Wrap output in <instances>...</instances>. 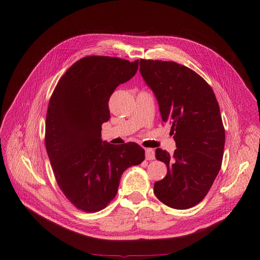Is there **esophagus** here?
<instances>
[{"label": "esophagus", "instance_id": "1", "mask_svg": "<svg viewBox=\"0 0 260 260\" xmlns=\"http://www.w3.org/2000/svg\"><path fill=\"white\" fill-rule=\"evenodd\" d=\"M145 158L147 160H153L155 158V152L153 149H150V148H147L145 150Z\"/></svg>", "mask_w": 260, "mask_h": 260}]
</instances>
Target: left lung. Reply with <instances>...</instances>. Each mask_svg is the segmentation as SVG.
I'll use <instances>...</instances> for the list:
<instances>
[{
	"label": "left lung",
	"instance_id": "obj_1",
	"mask_svg": "<svg viewBox=\"0 0 260 260\" xmlns=\"http://www.w3.org/2000/svg\"><path fill=\"white\" fill-rule=\"evenodd\" d=\"M140 72L177 147L173 155L155 150L168 173L154 183V194L171 208L189 209L204 200L221 168L225 132L218 102L204 78L175 61L140 59Z\"/></svg>",
	"mask_w": 260,
	"mask_h": 260
}]
</instances>
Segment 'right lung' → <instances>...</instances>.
Listing matches in <instances>:
<instances>
[{"label":"right lung","instance_id":"right-lung-1","mask_svg":"<svg viewBox=\"0 0 260 260\" xmlns=\"http://www.w3.org/2000/svg\"><path fill=\"white\" fill-rule=\"evenodd\" d=\"M139 60L85 56L72 64L50 98L45 146L54 177L77 209L98 212L118 190L122 173L145 159L136 143L103 142L102 124L110 118L108 102L119 84L138 71Z\"/></svg>","mask_w":260,"mask_h":260}]
</instances>
